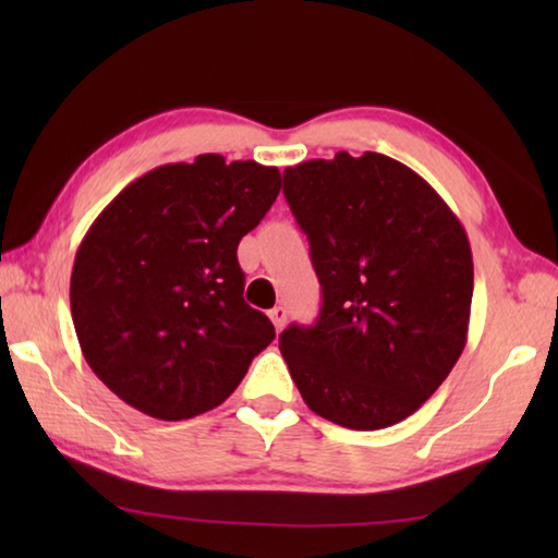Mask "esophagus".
Segmentation results:
<instances>
[{"mask_svg":"<svg viewBox=\"0 0 558 558\" xmlns=\"http://www.w3.org/2000/svg\"><path fill=\"white\" fill-rule=\"evenodd\" d=\"M268 315H270V319H272V325H276V329L280 332V329L286 327V323H288V310L282 307V305H276V307L270 310Z\"/></svg>","mask_w":558,"mask_h":558,"instance_id":"1","label":"esophagus"}]
</instances>
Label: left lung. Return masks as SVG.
I'll return each instance as SVG.
<instances>
[{
  "label": "left lung",
  "instance_id": "left-lung-1",
  "mask_svg": "<svg viewBox=\"0 0 558 558\" xmlns=\"http://www.w3.org/2000/svg\"><path fill=\"white\" fill-rule=\"evenodd\" d=\"M282 179L323 286L315 325L280 335L292 381L337 426H393L465 349L468 233L426 179L379 153L310 159Z\"/></svg>",
  "mask_w": 558,
  "mask_h": 558
}]
</instances>
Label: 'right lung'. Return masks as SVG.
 Returning <instances> with one entry per match:
<instances>
[{
  "mask_svg": "<svg viewBox=\"0 0 558 558\" xmlns=\"http://www.w3.org/2000/svg\"><path fill=\"white\" fill-rule=\"evenodd\" d=\"M280 194V172L199 155L128 184L81 241L71 315L108 389L153 418L223 403L276 327L243 300L235 248Z\"/></svg>",
  "mask_w": 558,
  "mask_h": 558,
  "instance_id": "right-lung-1",
  "label": "right lung"
}]
</instances>
